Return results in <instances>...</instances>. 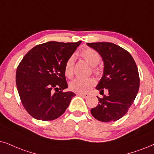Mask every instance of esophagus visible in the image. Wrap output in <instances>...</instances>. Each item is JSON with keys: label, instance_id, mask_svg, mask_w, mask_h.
Wrapping results in <instances>:
<instances>
[{"label": "esophagus", "instance_id": "obj_1", "mask_svg": "<svg viewBox=\"0 0 154 154\" xmlns=\"http://www.w3.org/2000/svg\"><path fill=\"white\" fill-rule=\"evenodd\" d=\"M78 95L82 97H83L84 99H87L89 97V95L87 94H78Z\"/></svg>", "mask_w": 154, "mask_h": 154}]
</instances>
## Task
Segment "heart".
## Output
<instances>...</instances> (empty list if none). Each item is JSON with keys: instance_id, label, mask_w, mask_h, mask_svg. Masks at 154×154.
Segmentation results:
<instances>
[{"instance_id": "obj_1", "label": "heart", "mask_w": 154, "mask_h": 154, "mask_svg": "<svg viewBox=\"0 0 154 154\" xmlns=\"http://www.w3.org/2000/svg\"><path fill=\"white\" fill-rule=\"evenodd\" d=\"M79 54L87 63H88L91 66L93 73L96 75H100L101 73V68L97 65L100 63L101 60H102L100 54L92 48H85L81 50ZM74 64H75L74 56H70L66 60L64 71H65V75L68 78H72L73 76ZM95 83L96 82L91 77H89V78L77 77L69 84V89L76 93L85 94L94 86Z\"/></svg>"}]
</instances>
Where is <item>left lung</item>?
I'll list each match as a JSON object with an SVG mask.
<instances>
[{"mask_svg":"<svg viewBox=\"0 0 154 154\" xmlns=\"http://www.w3.org/2000/svg\"><path fill=\"white\" fill-rule=\"evenodd\" d=\"M87 45L97 50L104 64V74L97 86L100 94L104 89L109 94L100 98L91 113L103 122H115L127 113L139 89L140 79L137 66L131 54L112 42H91Z\"/></svg>","mask_w":154,"mask_h":154,"instance_id":"1","label":"left lung"}]
</instances>
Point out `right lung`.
Listing matches in <instances>:
<instances>
[{"label": "right lung", "mask_w": 154, "mask_h": 154, "mask_svg": "<svg viewBox=\"0 0 154 154\" xmlns=\"http://www.w3.org/2000/svg\"><path fill=\"white\" fill-rule=\"evenodd\" d=\"M81 42L50 41L38 45L17 66V91L25 110L33 118L52 121L67 109L75 94L63 91L68 87L64 67Z\"/></svg>", "instance_id": "obj_1"}]
</instances>
